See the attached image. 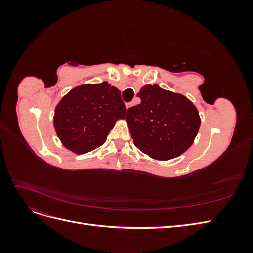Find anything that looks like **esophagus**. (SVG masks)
<instances>
[{
  "label": "esophagus",
  "mask_w": 253,
  "mask_h": 253,
  "mask_svg": "<svg viewBox=\"0 0 253 253\" xmlns=\"http://www.w3.org/2000/svg\"><path fill=\"white\" fill-rule=\"evenodd\" d=\"M133 105H134V103H133V102H129V103H126V110H127V109H129V108H131V106H133Z\"/></svg>",
  "instance_id": "obj_1"
}]
</instances>
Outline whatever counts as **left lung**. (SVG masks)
I'll list each match as a JSON object with an SVG mask.
<instances>
[{
	"mask_svg": "<svg viewBox=\"0 0 253 253\" xmlns=\"http://www.w3.org/2000/svg\"><path fill=\"white\" fill-rule=\"evenodd\" d=\"M141 102L126 111L134 144L157 160L181 155L192 145L201 126L196 106L187 97L154 85L137 94Z\"/></svg>",
	"mask_w": 253,
	"mask_h": 253,
	"instance_id": "8db88e82",
	"label": "left lung"
}]
</instances>
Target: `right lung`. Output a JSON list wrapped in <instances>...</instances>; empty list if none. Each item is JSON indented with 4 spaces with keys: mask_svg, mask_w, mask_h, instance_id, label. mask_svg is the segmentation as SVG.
<instances>
[{
    "mask_svg": "<svg viewBox=\"0 0 253 253\" xmlns=\"http://www.w3.org/2000/svg\"><path fill=\"white\" fill-rule=\"evenodd\" d=\"M121 91L106 81L83 84L61 99L53 126L66 149L84 154L102 145L116 121L125 119Z\"/></svg>",
    "mask_w": 253,
    "mask_h": 253,
    "instance_id": "add662e5",
    "label": "right lung"
}]
</instances>
